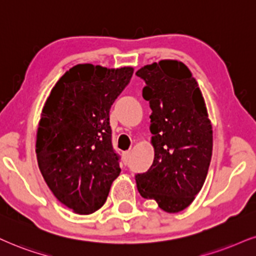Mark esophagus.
<instances>
[{"label":"esophagus","mask_w":256,"mask_h":256,"mask_svg":"<svg viewBox=\"0 0 256 256\" xmlns=\"http://www.w3.org/2000/svg\"><path fill=\"white\" fill-rule=\"evenodd\" d=\"M129 156H130V152L127 150V152H123L122 153V158H123V162H124L126 165L128 164V160H129Z\"/></svg>","instance_id":"1"}]
</instances>
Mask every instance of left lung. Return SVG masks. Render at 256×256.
<instances>
[{
    "label": "left lung",
    "instance_id": "left-lung-1",
    "mask_svg": "<svg viewBox=\"0 0 256 256\" xmlns=\"http://www.w3.org/2000/svg\"><path fill=\"white\" fill-rule=\"evenodd\" d=\"M142 96L150 100L154 160L135 176L138 190L166 212H179L203 188L212 156V127L197 82L178 60L141 68Z\"/></svg>",
    "mask_w": 256,
    "mask_h": 256
}]
</instances>
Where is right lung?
Listing matches in <instances>:
<instances>
[{"label": "right lung", "mask_w": 256, "mask_h": 256, "mask_svg": "<svg viewBox=\"0 0 256 256\" xmlns=\"http://www.w3.org/2000/svg\"><path fill=\"white\" fill-rule=\"evenodd\" d=\"M133 72V68L78 64L56 82L44 106L38 165L56 200L80 215L106 203L121 172L109 112Z\"/></svg>", "instance_id": "obj_1"}]
</instances>
